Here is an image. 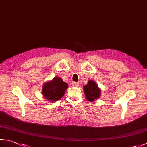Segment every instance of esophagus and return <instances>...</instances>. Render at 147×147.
I'll use <instances>...</instances> for the list:
<instances>
[{
  "instance_id": "1",
  "label": "esophagus",
  "mask_w": 147,
  "mask_h": 147,
  "mask_svg": "<svg viewBox=\"0 0 147 147\" xmlns=\"http://www.w3.org/2000/svg\"><path fill=\"white\" fill-rule=\"evenodd\" d=\"M79 85L78 83L77 82H73L72 83V85H73V86H78Z\"/></svg>"
}]
</instances>
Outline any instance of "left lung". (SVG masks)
I'll list each match as a JSON object with an SVG mask.
<instances>
[{"instance_id":"left-lung-1","label":"left lung","mask_w":147,"mask_h":147,"mask_svg":"<svg viewBox=\"0 0 147 147\" xmlns=\"http://www.w3.org/2000/svg\"><path fill=\"white\" fill-rule=\"evenodd\" d=\"M84 93L86 99L92 102L98 98L101 94V90L95 82L90 80L86 85L83 86Z\"/></svg>"}]
</instances>
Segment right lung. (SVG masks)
<instances>
[{
	"mask_svg": "<svg viewBox=\"0 0 147 147\" xmlns=\"http://www.w3.org/2000/svg\"><path fill=\"white\" fill-rule=\"evenodd\" d=\"M67 88V83L64 82L60 78L55 77L51 81L46 82L43 85L42 94L44 98L49 101H57L64 96Z\"/></svg>",
	"mask_w": 147,
	"mask_h": 147,
	"instance_id": "obj_1",
	"label": "right lung"
}]
</instances>
